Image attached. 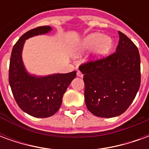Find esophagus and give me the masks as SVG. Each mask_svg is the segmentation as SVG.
<instances>
[{
  "mask_svg": "<svg viewBox=\"0 0 149 149\" xmlns=\"http://www.w3.org/2000/svg\"><path fill=\"white\" fill-rule=\"evenodd\" d=\"M77 77H83V73H82L81 71L77 72Z\"/></svg>",
  "mask_w": 149,
  "mask_h": 149,
  "instance_id": "34e87169",
  "label": "esophagus"
}]
</instances>
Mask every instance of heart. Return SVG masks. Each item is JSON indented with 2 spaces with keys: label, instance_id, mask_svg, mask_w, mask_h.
Listing matches in <instances>:
<instances>
[{
  "label": "heart",
  "instance_id": "b5f03b06",
  "mask_svg": "<svg viewBox=\"0 0 149 149\" xmlns=\"http://www.w3.org/2000/svg\"><path fill=\"white\" fill-rule=\"evenodd\" d=\"M112 41L110 37L101 33H93L85 37L80 44L77 52L91 49L97 46V52L99 55H104L112 48Z\"/></svg>",
  "mask_w": 149,
  "mask_h": 149
}]
</instances>
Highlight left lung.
Wrapping results in <instances>:
<instances>
[{
  "mask_svg": "<svg viewBox=\"0 0 149 149\" xmlns=\"http://www.w3.org/2000/svg\"><path fill=\"white\" fill-rule=\"evenodd\" d=\"M116 52L79 66L84 74V100L88 110L99 117L110 118L128 109L141 85L139 50L119 31Z\"/></svg>",
  "mask_w": 149,
  "mask_h": 149,
  "instance_id": "obj_1",
  "label": "left lung"
}]
</instances>
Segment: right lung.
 <instances>
[{
  "label": "right lung",
  "mask_w": 149,
  "mask_h": 149,
  "mask_svg": "<svg viewBox=\"0 0 149 149\" xmlns=\"http://www.w3.org/2000/svg\"><path fill=\"white\" fill-rule=\"evenodd\" d=\"M50 30L49 26H40L23 34L13 48L9 63L8 82L16 102L24 112L38 118L49 117L58 111L63 95L77 75L72 71L36 77L25 71L21 59L25 40Z\"/></svg>",
  "instance_id": "right-lung-1"
}]
</instances>
